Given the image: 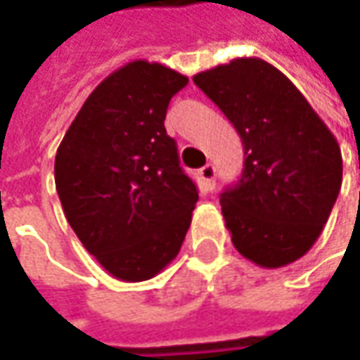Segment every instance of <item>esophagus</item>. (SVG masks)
Segmentation results:
<instances>
[{
    "label": "esophagus",
    "instance_id": "34e87169",
    "mask_svg": "<svg viewBox=\"0 0 360 360\" xmlns=\"http://www.w3.org/2000/svg\"><path fill=\"white\" fill-rule=\"evenodd\" d=\"M198 176H200L202 184L206 186V190H212L216 184V168L212 164H206V166H202L200 170H198Z\"/></svg>",
    "mask_w": 360,
    "mask_h": 360
}]
</instances>
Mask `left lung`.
Returning a JSON list of instances; mask_svg holds the SVG:
<instances>
[{
  "instance_id": "obj_1",
  "label": "left lung",
  "mask_w": 360,
  "mask_h": 360,
  "mask_svg": "<svg viewBox=\"0 0 360 360\" xmlns=\"http://www.w3.org/2000/svg\"><path fill=\"white\" fill-rule=\"evenodd\" d=\"M236 128L240 180L220 194L232 244L264 269L304 256L321 236L342 184L333 131L274 65L238 58L194 76Z\"/></svg>"
}]
</instances>
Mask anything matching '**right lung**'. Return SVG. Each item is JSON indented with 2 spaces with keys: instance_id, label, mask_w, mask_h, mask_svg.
Returning <instances> with one entry per match:
<instances>
[{
  "instance_id": "obj_1",
  "label": "right lung",
  "mask_w": 360,
  "mask_h": 360,
  "mask_svg": "<svg viewBox=\"0 0 360 360\" xmlns=\"http://www.w3.org/2000/svg\"><path fill=\"white\" fill-rule=\"evenodd\" d=\"M188 77L162 63H126L91 91L56 154L63 214L112 276L140 283L170 264L198 190L166 134V110Z\"/></svg>"
}]
</instances>
